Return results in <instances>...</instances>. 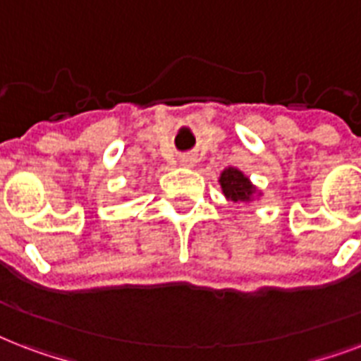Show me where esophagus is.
<instances>
[{
  "instance_id": "obj_1",
  "label": "esophagus",
  "mask_w": 361,
  "mask_h": 361,
  "mask_svg": "<svg viewBox=\"0 0 361 361\" xmlns=\"http://www.w3.org/2000/svg\"><path fill=\"white\" fill-rule=\"evenodd\" d=\"M181 164H183V166H187V169H189V166H192V164H195V159H192V157H189V155H185V157H181Z\"/></svg>"
}]
</instances>
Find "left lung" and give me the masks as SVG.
<instances>
[{
  "label": "left lung",
  "mask_w": 361,
  "mask_h": 361,
  "mask_svg": "<svg viewBox=\"0 0 361 361\" xmlns=\"http://www.w3.org/2000/svg\"><path fill=\"white\" fill-rule=\"evenodd\" d=\"M219 185H221V191L227 197V200H233V202H250L257 192L250 178H246L240 170L233 169V166L221 172Z\"/></svg>",
  "instance_id": "left-lung-1"
}]
</instances>
